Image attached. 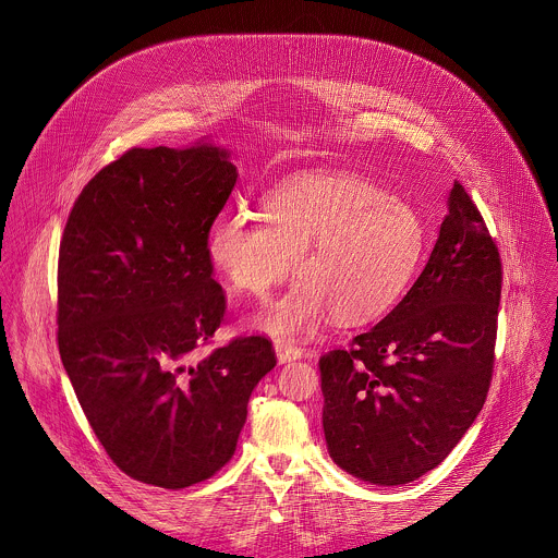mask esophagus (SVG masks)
<instances>
[{
    "label": "esophagus",
    "mask_w": 558,
    "mask_h": 558,
    "mask_svg": "<svg viewBox=\"0 0 558 558\" xmlns=\"http://www.w3.org/2000/svg\"><path fill=\"white\" fill-rule=\"evenodd\" d=\"M275 352H277L279 363H290V361L303 359V354H305V350L301 345H296L294 341H290V339L275 341Z\"/></svg>",
    "instance_id": "esophagus-1"
}]
</instances>
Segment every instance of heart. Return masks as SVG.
I'll use <instances>...</instances> for the list:
<instances>
[{
  "instance_id": "1",
  "label": "heart",
  "mask_w": 558,
  "mask_h": 558,
  "mask_svg": "<svg viewBox=\"0 0 558 558\" xmlns=\"http://www.w3.org/2000/svg\"><path fill=\"white\" fill-rule=\"evenodd\" d=\"M264 219L219 215L206 232L210 266L242 294L266 299L292 270L301 279L259 318L272 337H296L330 314L365 324L389 314L425 248L418 210L354 173H303L262 199Z\"/></svg>"
}]
</instances>
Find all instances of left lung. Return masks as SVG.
I'll return each instance as SVG.
<instances>
[{
    "instance_id": "left-lung-1",
    "label": "left lung",
    "mask_w": 558,
    "mask_h": 558,
    "mask_svg": "<svg viewBox=\"0 0 558 558\" xmlns=\"http://www.w3.org/2000/svg\"><path fill=\"white\" fill-rule=\"evenodd\" d=\"M500 253L456 180L434 251L398 307L319 356L322 425L345 473L401 485L436 469L477 418L494 372Z\"/></svg>"
}]
</instances>
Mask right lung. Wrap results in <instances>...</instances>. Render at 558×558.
I'll use <instances>...</instances> for the list:
<instances>
[{
  "label": "right lung",
  "instance_id": "add662e5",
  "mask_svg": "<svg viewBox=\"0 0 558 558\" xmlns=\"http://www.w3.org/2000/svg\"><path fill=\"white\" fill-rule=\"evenodd\" d=\"M236 178L215 146L131 148L83 186L60 242L58 348L83 414L122 473L165 489L232 460L277 365L262 335L195 354L228 310L206 232Z\"/></svg>",
  "mask_w": 558,
  "mask_h": 558
}]
</instances>
